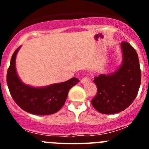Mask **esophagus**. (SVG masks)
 Instances as JSON below:
<instances>
[{"label":"esophagus","instance_id":"34e87169","mask_svg":"<svg viewBox=\"0 0 149 149\" xmlns=\"http://www.w3.org/2000/svg\"><path fill=\"white\" fill-rule=\"evenodd\" d=\"M89 80H90V79H89V77L88 75H86V76H84V77L81 79V81L82 84H86L87 82H89Z\"/></svg>","mask_w":149,"mask_h":149}]
</instances>
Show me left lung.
Wrapping results in <instances>:
<instances>
[{
	"mask_svg": "<svg viewBox=\"0 0 149 149\" xmlns=\"http://www.w3.org/2000/svg\"><path fill=\"white\" fill-rule=\"evenodd\" d=\"M123 62L111 74L95 77L96 95L91 102L97 111L114 114L123 111L136 98L141 83V70L136 51L127 42H122Z\"/></svg>",
	"mask_w": 149,
	"mask_h": 149,
	"instance_id": "1",
	"label": "left lung"
}]
</instances>
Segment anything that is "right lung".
<instances>
[{
  "instance_id": "obj_1",
  "label": "right lung",
  "mask_w": 149,
  "mask_h": 149,
  "mask_svg": "<svg viewBox=\"0 0 149 149\" xmlns=\"http://www.w3.org/2000/svg\"><path fill=\"white\" fill-rule=\"evenodd\" d=\"M20 46L13 53L6 74V83L12 98L24 111L35 115H50L61 109L68 91L79 82L76 77L43 88H33L24 84L15 70V56Z\"/></svg>"
}]
</instances>
